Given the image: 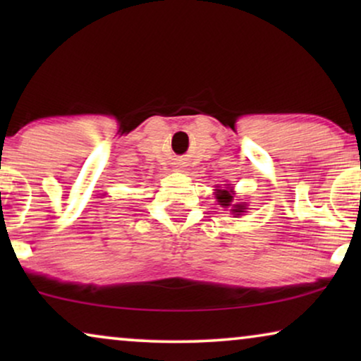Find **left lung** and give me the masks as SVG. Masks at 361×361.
I'll return each mask as SVG.
<instances>
[{"label": "left lung", "instance_id": "left-lung-1", "mask_svg": "<svg viewBox=\"0 0 361 361\" xmlns=\"http://www.w3.org/2000/svg\"><path fill=\"white\" fill-rule=\"evenodd\" d=\"M216 200H219V204L221 207H233L231 212H233L235 215H240L245 212V204H234L231 206V204L233 203V190L231 189H216Z\"/></svg>", "mask_w": 361, "mask_h": 361}]
</instances>
